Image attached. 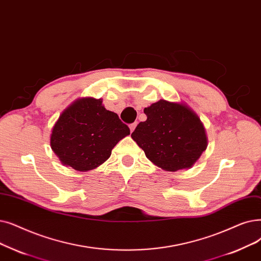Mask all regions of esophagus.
Instances as JSON below:
<instances>
[{
  "mask_svg": "<svg viewBox=\"0 0 261 261\" xmlns=\"http://www.w3.org/2000/svg\"><path fill=\"white\" fill-rule=\"evenodd\" d=\"M137 124H138L137 122H133V123H131V124H130L129 128H130V131H131V132H133V131H134L135 127H137Z\"/></svg>",
  "mask_w": 261,
  "mask_h": 261,
  "instance_id": "1",
  "label": "esophagus"
}]
</instances>
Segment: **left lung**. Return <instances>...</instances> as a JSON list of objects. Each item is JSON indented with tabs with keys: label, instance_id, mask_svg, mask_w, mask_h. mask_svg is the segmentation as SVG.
<instances>
[{
	"label": "left lung",
	"instance_id": "left-lung-1",
	"mask_svg": "<svg viewBox=\"0 0 261 261\" xmlns=\"http://www.w3.org/2000/svg\"><path fill=\"white\" fill-rule=\"evenodd\" d=\"M146 121L138 124L131 138L146 156L164 171L190 168L207 148L203 124L184 103L159 100L145 108Z\"/></svg>",
	"mask_w": 261,
	"mask_h": 261
}]
</instances>
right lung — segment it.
I'll use <instances>...</instances> for the list:
<instances>
[{
  "label": "right lung",
  "mask_w": 261,
  "mask_h": 261,
  "mask_svg": "<svg viewBox=\"0 0 261 261\" xmlns=\"http://www.w3.org/2000/svg\"><path fill=\"white\" fill-rule=\"evenodd\" d=\"M130 129L102 100L86 97L68 107L55 122L51 148L61 162L79 172L95 169L106 162L112 149Z\"/></svg>",
  "instance_id": "1"
}]
</instances>
